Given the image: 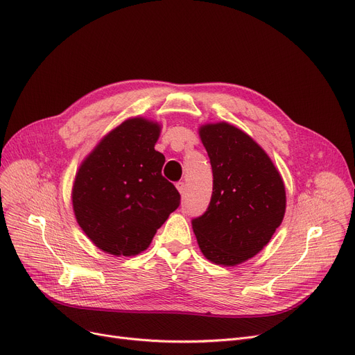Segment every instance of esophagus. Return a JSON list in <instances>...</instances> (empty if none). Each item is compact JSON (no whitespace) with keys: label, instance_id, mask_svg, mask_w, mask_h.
Returning a JSON list of instances; mask_svg holds the SVG:
<instances>
[{"label":"esophagus","instance_id":"esophagus-1","mask_svg":"<svg viewBox=\"0 0 355 355\" xmlns=\"http://www.w3.org/2000/svg\"><path fill=\"white\" fill-rule=\"evenodd\" d=\"M177 190L180 191V194H181V196H184V193H185V184H184L182 181L177 182Z\"/></svg>","mask_w":355,"mask_h":355}]
</instances>
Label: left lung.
<instances>
[{
	"label": "left lung",
	"instance_id": "obj_1",
	"mask_svg": "<svg viewBox=\"0 0 355 355\" xmlns=\"http://www.w3.org/2000/svg\"><path fill=\"white\" fill-rule=\"evenodd\" d=\"M200 137L212 168V196L191 224L204 257L232 267L268 244L286 214V188L266 151L240 128L207 124Z\"/></svg>",
	"mask_w": 355,
	"mask_h": 355
}]
</instances>
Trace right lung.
Here are the masks:
<instances>
[{
    "mask_svg": "<svg viewBox=\"0 0 355 355\" xmlns=\"http://www.w3.org/2000/svg\"><path fill=\"white\" fill-rule=\"evenodd\" d=\"M159 124L130 118L108 132L83 161L73 187L78 225L100 250L137 255L180 205V193L161 174L154 150Z\"/></svg>",
    "mask_w": 355,
    "mask_h": 355,
    "instance_id": "add662e5",
    "label": "right lung"
}]
</instances>
